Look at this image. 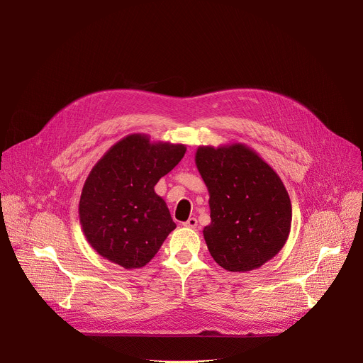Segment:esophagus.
<instances>
[{"mask_svg": "<svg viewBox=\"0 0 363 363\" xmlns=\"http://www.w3.org/2000/svg\"><path fill=\"white\" fill-rule=\"evenodd\" d=\"M196 225H198V221H196V218H194V217H189V218L184 223V227H188V228H196Z\"/></svg>", "mask_w": 363, "mask_h": 363, "instance_id": "1", "label": "esophagus"}]
</instances>
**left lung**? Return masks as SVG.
<instances>
[{"label":"left lung","mask_w":363,"mask_h":363,"mask_svg":"<svg viewBox=\"0 0 363 363\" xmlns=\"http://www.w3.org/2000/svg\"><path fill=\"white\" fill-rule=\"evenodd\" d=\"M195 165L210 194L203 238L228 272H250L279 254L291 227V202L276 171L244 143L199 146Z\"/></svg>","instance_id":"obj_1"}]
</instances>
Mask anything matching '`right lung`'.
<instances>
[{
	"mask_svg": "<svg viewBox=\"0 0 363 363\" xmlns=\"http://www.w3.org/2000/svg\"><path fill=\"white\" fill-rule=\"evenodd\" d=\"M182 143L150 142L132 133L91 168L80 195L79 217L93 250L123 269L146 266L175 230L158 181L184 158Z\"/></svg>",
	"mask_w": 363,
	"mask_h": 363,
	"instance_id": "add662e5",
	"label": "right lung"
}]
</instances>
